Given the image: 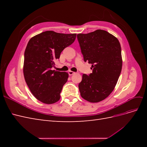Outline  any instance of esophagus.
Segmentation results:
<instances>
[{
  "label": "esophagus",
  "instance_id": "1",
  "mask_svg": "<svg viewBox=\"0 0 147 147\" xmlns=\"http://www.w3.org/2000/svg\"><path fill=\"white\" fill-rule=\"evenodd\" d=\"M68 74H69V75H72L73 74H75V72H73V71L69 70V72H68Z\"/></svg>",
  "mask_w": 147,
  "mask_h": 147
}]
</instances>
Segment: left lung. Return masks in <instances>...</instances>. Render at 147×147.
Segmentation results:
<instances>
[{
  "instance_id": "1",
  "label": "left lung",
  "mask_w": 147,
  "mask_h": 147,
  "mask_svg": "<svg viewBox=\"0 0 147 147\" xmlns=\"http://www.w3.org/2000/svg\"><path fill=\"white\" fill-rule=\"evenodd\" d=\"M77 38L84 61L92 69L89 75H83L78 84L80 95L88 102H100L113 91L121 74V45L117 38L100 29L78 34Z\"/></svg>"
}]
</instances>
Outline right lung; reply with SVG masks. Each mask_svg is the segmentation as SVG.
I'll list each match as a JSON object with an SVG mask.
<instances>
[{"mask_svg": "<svg viewBox=\"0 0 147 147\" xmlns=\"http://www.w3.org/2000/svg\"><path fill=\"white\" fill-rule=\"evenodd\" d=\"M76 35L48 30L29 40L24 52V77L32 94L44 104H54L60 99L69 74L51 68L64 49L74 43Z\"/></svg>", "mask_w": 147, "mask_h": 147, "instance_id": "obj_1", "label": "right lung"}]
</instances>
